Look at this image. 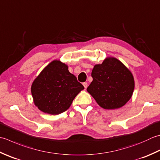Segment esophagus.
<instances>
[{"instance_id": "1", "label": "esophagus", "mask_w": 160, "mask_h": 160, "mask_svg": "<svg viewBox=\"0 0 160 160\" xmlns=\"http://www.w3.org/2000/svg\"><path fill=\"white\" fill-rule=\"evenodd\" d=\"M83 86L84 87V88H87V86H88V84H87V82H83Z\"/></svg>"}]
</instances>
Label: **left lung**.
Returning <instances> with one entry per match:
<instances>
[{"instance_id": "8db88e82", "label": "left lung", "mask_w": 160, "mask_h": 160, "mask_svg": "<svg viewBox=\"0 0 160 160\" xmlns=\"http://www.w3.org/2000/svg\"><path fill=\"white\" fill-rule=\"evenodd\" d=\"M93 81L87 92L101 108L114 109L123 107L132 96L134 81L132 73L114 58H106L92 72Z\"/></svg>"}]
</instances>
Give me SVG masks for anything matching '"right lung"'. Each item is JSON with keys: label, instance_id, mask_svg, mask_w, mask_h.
Here are the masks:
<instances>
[{"label": "right lung", "instance_id": "add662e5", "mask_svg": "<svg viewBox=\"0 0 160 160\" xmlns=\"http://www.w3.org/2000/svg\"><path fill=\"white\" fill-rule=\"evenodd\" d=\"M84 87L71 73L68 66L59 60L48 64L32 82L34 103L44 113L56 115L69 108Z\"/></svg>", "mask_w": 160, "mask_h": 160}]
</instances>
